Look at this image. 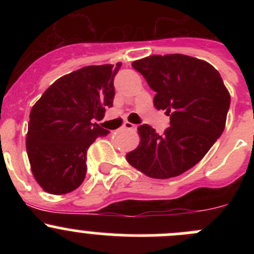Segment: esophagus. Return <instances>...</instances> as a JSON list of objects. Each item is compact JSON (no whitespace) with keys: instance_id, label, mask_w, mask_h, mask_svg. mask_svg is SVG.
<instances>
[{"instance_id":"1","label":"esophagus","mask_w":254,"mask_h":254,"mask_svg":"<svg viewBox=\"0 0 254 254\" xmlns=\"http://www.w3.org/2000/svg\"><path fill=\"white\" fill-rule=\"evenodd\" d=\"M123 127H124V129H127V130H135L136 129V125L131 124V123H129V122H125L124 124H123Z\"/></svg>"}]
</instances>
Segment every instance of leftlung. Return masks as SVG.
<instances>
[{
	"mask_svg": "<svg viewBox=\"0 0 254 254\" xmlns=\"http://www.w3.org/2000/svg\"><path fill=\"white\" fill-rule=\"evenodd\" d=\"M131 65L156 92L153 104L170 115L171 127L157 134L150 125H140L141 141L127 153V162L151 178L182 175L221 136L231 101L229 91L215 67L191 56L152 55Z\"/></svg>",
	"mask_w": 254,
	"mask_h": 254,
	"instance_id": "obj_1",
	"label": "left lung"
}]
</instances>
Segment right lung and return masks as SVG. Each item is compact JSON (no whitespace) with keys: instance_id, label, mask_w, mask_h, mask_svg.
Here are the masks:
<instances>
[{"instance_id":"add662e5","label":"right lung","mask_w":254,"mask_h":254,"mask_svg":"<svg viewBox=\"0 0 254 254\" xmlns=\"http://www.w3.org/2000/svg\"><path fill=\"white\" fill-rule=\"evenodd\" d=\"M117 66H86L56 79L30 111L27 153L34 178L50 194L70 193L87 172V150L109 134L101 120L113 107Z\"/></svg>"}]
</instances>
